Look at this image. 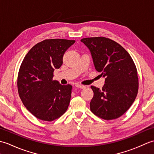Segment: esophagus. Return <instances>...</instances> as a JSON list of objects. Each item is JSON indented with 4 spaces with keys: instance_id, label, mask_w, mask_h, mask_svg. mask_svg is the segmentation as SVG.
Instances as JSON below:
<instances>
[{
    "instance_id": "esophagus-1",
    "label": "esophagus",
    "mask_w": 154,
    "mask_h": 154,
    "mask_svg": "<svg viewBox=\"0 0 154 154\" xmlns=\"http://www.w3.org/2000/svg\"><path fill=\"white\" fill-rule=\"evenodd\" d=\"M75 87H76L77 88H79V89H85V87L84 85H79V84H76L75 85Z\"/></svg>"
}]
</instances>
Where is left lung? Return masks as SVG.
Segmentation results:
<instances>
[{
  "label": "left lung",
  "instance_id": "1",
  "mask_svg": "<svg viewBox=\"0 0 154 154\" xmlns=\"http://www.w3.org/2000/svg\"><path fill=\"white\" fill-rule=\"evenodd\" d=\"M81 42L89 48L95 69L105 79L102 89L91 87L94 93L91 110L104 120L118 119L131 106L138 94L136 65L125 49L110 39L87 38Z\"/></svg>",
  "mask_w": 154,
  "mask_h": 154
}]
</instances>
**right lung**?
Masks as SVG:
<instances>
[{
  "label": "right lung",
  "mask_w": 154,
  "mask_h": 154,
  "mask_svg": "<svg viewBox=\"0 0 154 154\" xmlns=\"http://www.w3.org/2000/svg\"><path fill=\"white\" fill-rule=\"evenodd\" d=\"M75 42L45 40L35 44L24 58L18 76V91L25 107L38 119L52 121L65 112L72 86L53 80L54 71L63 63L65 52Z\"/></svg>",
  "instance_id": "add662e5"
}]
</instances>
